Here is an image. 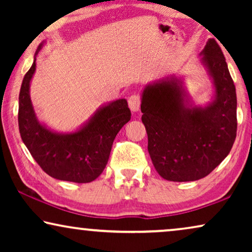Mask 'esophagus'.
<instances>
[{
  "instance_id": "obj_1",
  "label": "esophagus",
  "mask_w": 252,
  "mask_h": 252,
  "mask_svg": "<svg viewBox=\"0 0 252 252\" xmlns=\"http://www.w3.org/2000/svg\"><path fill=\"white\" fill-rule=\"evenodd\" d=\"M141 105V97L137 94H134L128 98V106L132 112H137Z\"/></svg>"
}]
</instances>
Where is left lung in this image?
I'll return each instance as SVG.
<instances>
[{"label": "left lung", "mask_w": 252, "mask_h": 252, "mask_svg": "<svg viewBox=\"0 0 252 252\" xmlns=\"http://www.w3.org/2000/svg\"><path fill=\"white\" fill-rule=\"evenodd\" d=\"M215 94L205 106L192 104L182 78L147 85L141 97L148 151L158 174L168 181H195L227 157L236 137V92L223 54L209 39L199 54Z\"/></svg>", "instance_id": "left-lung-1"}]
</instances>
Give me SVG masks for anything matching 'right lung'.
Masks as SVG:
<instances>
[{"label":"right lung","mask_w":252,"mask_h":252,"mask_svg":"<svg viewBox=\"0 0 252 252\" xmlns=\"http://www.w3.org/2000/svg\"><path fill=\"white\" fill-rule=\"evenodd\" d=\"M46 41L37 47L34 62L23 79L19 93L18 125L24 144L41 168L58 180L87 184L99 177L108 164L113 140L130 120L125 98L99 106L87 122L70 133H58L37 119L30 95L36 68V56Z\"/></svg>","instance_id":"right-lung-1"}]
</instances>
